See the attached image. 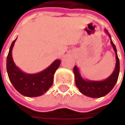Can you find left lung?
<instances>
[{
    "instance_id": "obj_1",
    "label": "left lung",
    "mask_w": 125,
    "mask_h": 125,
    "mask_svg": "<svg viewBox=\"0 0 125 125\" xmlns=\"http://www.w3.org/2000/svg\"><path fill=\"white\" fill-rule=\"evenodd\" d=\"M105 32L108 34L111 40V44L113 46V50L115 53V60L116 64L113 72L108 76L107 79L103 81H91V80L84 79L81 76L80 72L78 67L74 66V74L75 76V83L76 87L79 88V91L84 95L93 97V98H98L102 97L107 94L113 88L116 83L120 72V61L117 54V50L115 44H113L111 40V37L108 33L107 30H104Z\"/></svg>"
}]
</instances>
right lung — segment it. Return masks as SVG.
Here are the masks:
<instances>
[{"label": "right lung", "instance_id": "1", "mask_svg": "<svg viewBox=\"0 0 125 125\" xmlns=\"http://www.w3.org/2000/svg\"><path fill=\"white\" fill-rule=\"evenodd\" d=\"M17 39L12 42L7 58V72L10 81L14 88L23 96H41L53 85V75L60 66V60H55L45 70L37 74L23 72L17 67L12 58V49Z\"/></svg>", "mask_w": 125, "mask_h": 125}]
</instances>
